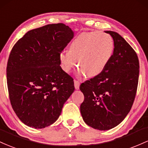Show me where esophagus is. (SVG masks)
Instances as JSON below:
<instances>
[{"label":"esophagus","mask_w":148,"mask_h":148,"mask_svg":"<svg viewBox=\"0 0 148 148\" xmlns=\"http://www.w3.org/2000/svg\"><path fill=\"white\" fill-rule=\"evenodd\" d=\"M79 84H80V83L78 80H77V79H75L74 80V86H75V88L76 89H78L79 88Z\"/></svg>","instance_id":"esophagus-1"}]
</instances>
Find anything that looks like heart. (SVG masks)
<instances>
[{
	"label": "heart",
	"instance_id": "heart-1",
	"mask_svg": "<svg viewBox=\"0 0 148 148\" xmlns=\"http://www.w3.org/2000/svg\"><path fill=\"white\" fill-rule=\"evenodd\" d=\"M113 52L114 42L110 34L100 31L84 33L71 42L69 52L59 54V62L63 71L69 73L77 61L79 75L94 77L105 71Z\"/></svg>",
	"mask_w": 148,
	"mask_h": 148
}]
</instances>
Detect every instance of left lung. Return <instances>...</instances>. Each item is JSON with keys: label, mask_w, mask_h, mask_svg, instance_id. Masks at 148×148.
Returning <instances> with one entry per match:
<instances>
[{"label": "left lung", "mask_w": 148, "mask_h": 148, "mask_svg": "<svg viewBox=\"0 0 148 148\" xmlns=\"http://www.w3.org/2000/svg\"><path fill=\"white\" fill-rule=\"evenodd\" d=\"M113 38L114 52L105 71L79 86L84 96L80 112L84 122L99 130L120 124L132 108L137 92L139 61L136 52L120 35Z\"/></svg>", "instance_id": "8db88e82"}]
</instances>
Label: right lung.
I'll return each instance as SVG.
<instances>
[{
  "mask_svg": "<svg viewBox=\"0 0 148 148\" xmlns=\"http://www.w3.org/2000/svg\"><path fill=\"white\" fill-rule=\"evenodd\" d=\"M73 37L64 24H48L28 31L13 46L6 69L8 94L26 125L42 129L52 124L74 92L73 79L59 58Z\"/></svg>",
  "mask_w": 148,
  "mask_h": 148,
  "instance_id": "right-lung-1",
  "label": "right lung"
}]
</instances>
